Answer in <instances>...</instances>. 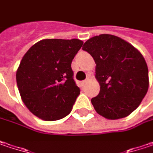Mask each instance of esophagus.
I'll return each instance as SVG.
<instances>
[{"label": "esophagus", "mask_w": 153, "mask_h": 153, "mask_svg": "<svg viewBox=\"0 0 153 153\" xmlns=\"http://www.w3.org/2000/svg\"><path fill=\"white\" fill-rule=\"evenodd\" d=\"M87 82H88V81H87V80L82 81V86H84V85H86V83H87Z\"/></svg>", "instance_id": "obj_1"}]
</instances>
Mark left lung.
Segmentation results:
<instances>
[{
    "label": "left lung",
    "mask_w": 153,
    "mask_h": 153,
    "mask_svg": "<svg viewBox=\"0 0 153 153\" xmlns=\"http://www.w3.org/2000/svg\"><path fill=\"white\" fill-rule=\"evenodd\" d=\"M82 50L96 65L100 92L91 99L96 113L108 120L128 116L140 106L149 87L148 68L140 51L111 34L89 39Z\"/></svg>",
    "instance_id": "8db88e82"
}]
</instances>
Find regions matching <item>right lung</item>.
Instances as JSON below:
<instances>
[{"instance_id": "1", "label": "right lung", "mask_w": 153, "mask_h": 153, "mask_svg": "<svg viewBox=\"0 0 153 153\" xmlns=\"http://www.w3.org/2000/svg\"><path fill=\"white\" fill-rule=\"evenodd\" d=\"M82 44L77 39H45L23 56L16 82L22 102L35 116L53 121L71 113L80 94L71 62Z\"/></svg>"}]
</instances>
